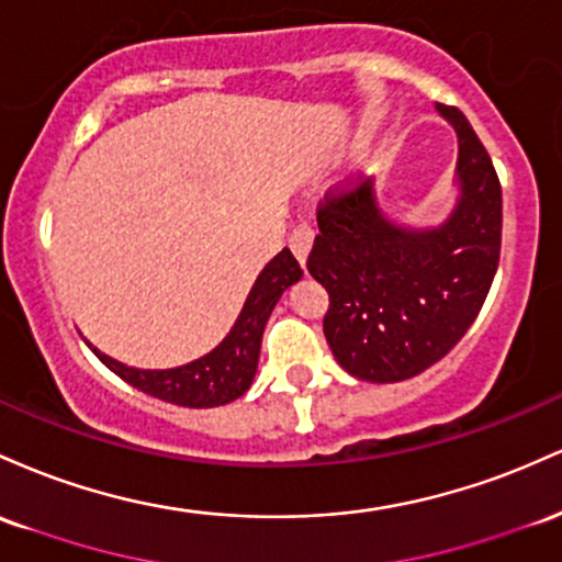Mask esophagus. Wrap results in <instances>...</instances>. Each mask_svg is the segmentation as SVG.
I'll return each instance as SVG.
<instances>
[{"mask_svg": "<svg viewBox=\"0 0 562 562\" xmlns=\"http://www.w3.org/2000/svg\"><path fill=\"white\" fill-rule=\"evenodd\" d=\"M313 238H315V233L311 225H305V223L297 225V228L292 231V236H289V249H292V255L297 257L300 265H305L307 255H311Z\"/></svg>", "mask_w": 562, "mask_h": 562, "instance_id": "obj_1", "label": "esophagus"}]
</instances>
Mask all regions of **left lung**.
I'll list each match as a JSON object with an SVG mask.
<instances>
[{
	"mask_svg": "<svg viewBox=\"0 0 562 562\" xmlns=\"http://www.w3.org/2000/svg\"><path fill=\"white\" fill-rule=\"evenodd\" d=\"M457 132V201L438 225L384 212L376 180L329 199L307 270L329 292L326 342L350 376L401 382L449 352L481 313L499 268L502 186L464 113L435 103Z\"/></svg>",
	"mask_w": 562,
	"mask_h": 562,
	"instance_id": "8db88e82",
	"label": "left lung"
}]
</instances>
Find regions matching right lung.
Returning a JSON list of instances; mask_svg holds the SVG:
<instances>
[{"mask_svg":"<svg viewBox=\"0 0 562 562\" xmlns=\"http://www.w3.org/2000/svg\"><path fill=\"white\" fill-rule=\"evenodd\" d=\"M300 279L302 270L292 251L281 249L257 276L236 324L225 334L223 342L206 356L196 358V361L172 366V369H137V366H127L105 356L90 342L87 345L113 374L122 376L132 387L154 395V398L191 408L225 406V403L241 398L251 387V380L257 374V361H260L265 324H268L281 294Z\"/></svg>","mask_w":562,"mask_h":562,"instance_id":"right-lung-1","label":"right lung"}]
</instances>
